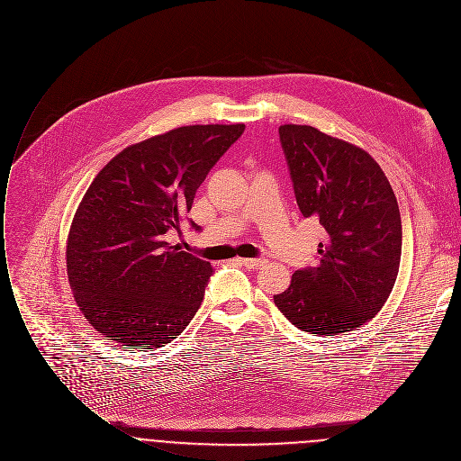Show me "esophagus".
Returning a JSON list of instances; mask_svg holds the SVG:
<instances>
[{"mask_svg":"<svg viewBox=\"0 0 461 461\" xmlns=\"http://www.w3.org/2000/svg\"><path fill=\"white\" fill-rule=\"evenodd\" d=\"M240 263L243 265V267H247V268H250V270H256V268H261L265 263H267V259H240Z\"/></svg>","mask_w":461,"mask_h":461,"instance_id":"1","label":"esophagus"}]
</instances>
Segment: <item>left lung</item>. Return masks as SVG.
<instances>
[{
  "label": "left lung",
  "mask_w": 461,
  "mask_h": 461,
  "mask_svg": "<svg viewBox=\"0 0 461 461\" xmlns=\"http://www.w3.org/2000/svg\"><path fill=\"white\" fill-rule=\"evenodd\" d=\"M299 209L325 229L318 265L297 270L279 311L309 334L334 336L372 320L390 297L402 229L393 189L363 149L309 125H281Z\"/></svg>",
  "instance_id": "8db88e82"
}]
</instances>
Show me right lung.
I'll list each match as a JSON object with an SVG mask.
<instances>
[{"label":"right lung","instance_id":"1","mask_svg":"<svg viewBox=\"0 0 461 461\" xmlns=\"http://www.w3.org/2000/svg\"><path fill=\"white\" fill-rule=\"evenodd\" d=\"M243 131L178 127L127 147L95 176L69 227L66 267L77 306L100 334L158 348L191 321L212 268L164 234L180 232L196 189Z\"/></svg>","mask_w":461,"mask_h":461}]
</instances>
